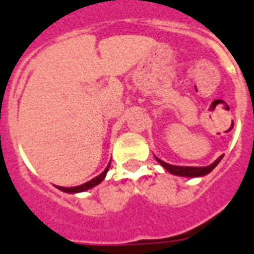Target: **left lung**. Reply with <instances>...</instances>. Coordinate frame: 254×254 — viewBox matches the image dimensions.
Returning a JSON list of instances; mask_svg holds the SVG:
<instances>
[{
  "label": "left lung",
  "mask_w": 254,
  "mask_h": 254,
  "mask_svg": "<svg viewBox=\"0 0 254 254\" xmlns=\"http://www.w3.org/2000/svg\"><path fill=\"white\" fill-rule=\"evenodd\" d=\"M222 158H223V155L215 160L212 165L207 166V167H184V166H173V165H169V163H166V162H163V160L158 159V158H156V160H158L160 165L165 167L166 170L169 171V173H171V174H174V176L201 177L208 174V173H211V171L218 166V163L222 160Z\"/></svg>",
  "instance_id": "1"
}]
</instances>
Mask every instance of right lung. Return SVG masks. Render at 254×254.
<instances>
[{
  "mask_svg": "<svg viewBox=\"0 0 254 254\" xmlns=\"http://www.w3.org/2000/svg\"><path fill=\"white\" fill-rule=\"evenodd\" d=\"M109 167H110V165L107 166V169H106L100 176L95 177L94 180H91V181L85 182V184H83V185H78V187H73V188H64V187H57L60 190L63 191H66V193H78V191H84V190H88V189H91V188L96 187L98 184H100V182L105 180L106 174H107V170H109Z\"/></svg>",
  "mask_w": 254,
  "mask_h": 254,
  "instance_id": "1",
  "label": "right lung"
}]
</instances>
